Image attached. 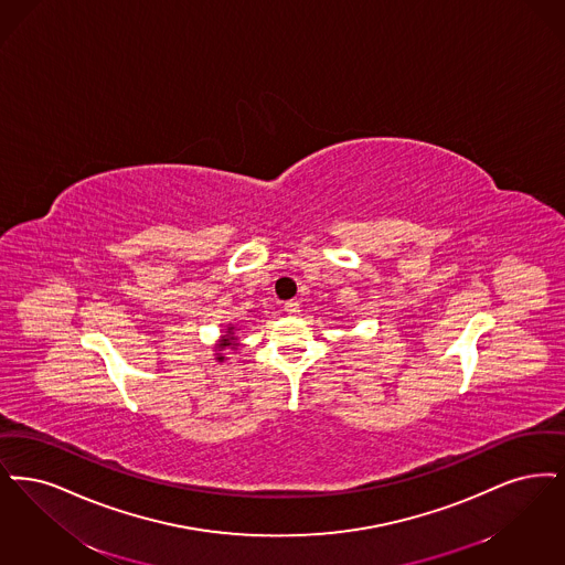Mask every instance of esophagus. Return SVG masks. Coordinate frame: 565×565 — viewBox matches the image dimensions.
Segmentation results:
<instances>
[{"instance_id":"obj_1","label":"esophagus","mask_w":565,"mask_h":565,"mask_svg":"<svg viewBox=\"0 0 565 565\" xmlns=\"http://www.w3.org/2000/svg\"><path fill=\"white\" fill-rule=\"evenodd\" d=\"M285 312L287 315H297L299 312V301H295V299H291V301H285Z\"/></svg>"}]
</instances>
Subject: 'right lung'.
Returning a JSON list of instances; mask_svg holds the SVG:
<instances>
[{"mask_svg":"<svg viewBox=\"0 0 565 565\" xmlns=\"http://www.w3.org/2000/svg\"><path fill=\"white\" fill-rule=\"evenodd\" d=\"M232 340H234V327H227V331L223 335V342L220 344V350H223L225 345H232ZM223 359H225L223 354H217V361H223Z\"/></svg>","mask_w":565,"mask_h":565,"instance_id":"obj_1","label":"right lung"}]
</instances>
